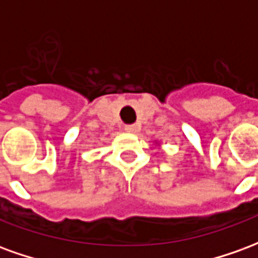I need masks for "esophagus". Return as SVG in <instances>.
<instances>
[{
	"mask_svg": "<svg viewBox=\"0 0 258 258\" xmlns=\"http://www.w3.org/2000/svg\"><path fill=\"white\" fill-rule=\"evenodd\" d=\"M124 130H125V133H131V134H134V133L138 131V125H135V124H128V125H125V127H124Z\"/></svg>",
	"mask_w": 258,
	"mask_h": 258,
	"instance_id": "esophagus-1",
	"label": "esophagus"
}]
</instances>
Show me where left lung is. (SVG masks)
I'll return each instance as SVG.
<instances>
[{
  "mask_svg": "<svg viewBox=\"0 0 258 258\" xmlns=\"http://www.w3.org/2000/svg\"><path fill=\"white\" fill-rule=\"evenodd\" d=\"M155 146H160V142H159V141H155Z\"/></svg>",
  "mask_w": 258,
  "mask_h": 258,
  "instance_id": "8db88e82",
  "label": "left lung"
}]
</instances>
